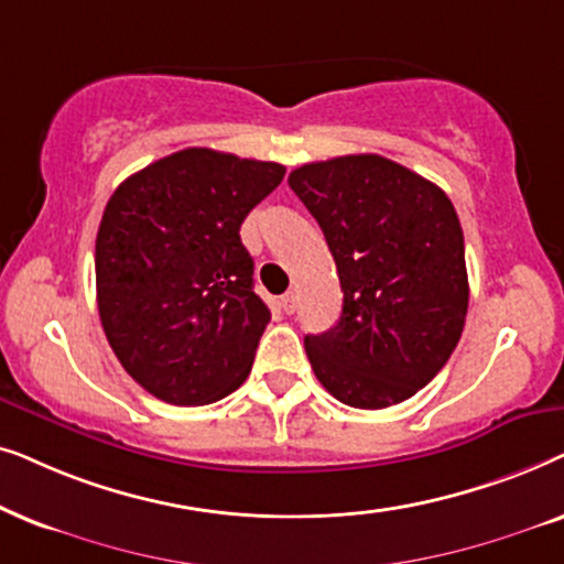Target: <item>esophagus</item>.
I'll return each mask as SVG.
<instances>
[{
	"mask_svg": "<svg viewBox=\"0 0 564 564\" xmlns=\"http://www.w3.org/2000/svg\"><path fill=\"white\" fill-rule=\"evenodd\" d=\"M281 306H283V312H286V314H294L296 312L299 296L294 294V291H289V294L281 296Z\"/></svg>",
	"mask_w": 564,
	"mask_h": 564,
	"instance_id": "34e87169",
	"label": "esophagus"
}]
</instances>
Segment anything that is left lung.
Masks as SVG:
<instances>
[{"label": "left lung", "instance_id": "left-lung-1", "mask_svg": "<svg viewBox=\"0 0 564 564\" xmlns=\"http://www.w3.org/2000/svg\"><path fill=\"white\" fill-rule=\"evenodd\" d=\"M289 185L325 231L343 289L337 325L304 337L319 384L360 410L410 400L444 369L467 319L454 204L379 154L304 164Z\"/></svg>", "mask_w": 564, "mask_h": 564}]
</instances>
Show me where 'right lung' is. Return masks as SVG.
<instances>
[{
    "instance_id": "add662e5",
    "label": "right lung",
    "mask_w": 564,
    "mask_h": 564,
    "mask_svg": "<svg viewBox=\"0 0 564 564\" xmlns=\"http://www.w3.org/2000/svg\"><path fill=\"white\" fill-rule=\"evenodd\" d=\"M278 162L193 147L126 177L95 242L97 312L120 366L170 404H212L252 369L270 322L239 227Z\"/></svg>"
}]
</instances>
